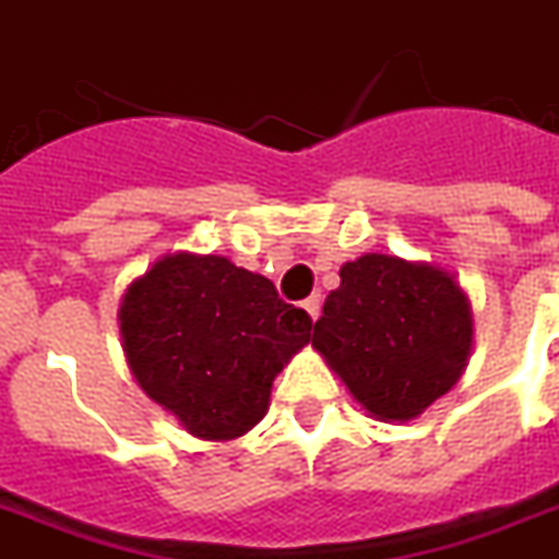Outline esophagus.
I'll return each mask as SVG.
<instances>
[{"instance_id":"obj_1","label":"esophagus","mask_w":559,"mask_h":559,"mask_svg":"<svg viewBox=\"0 0 559 559\" xmlns=\"http://www.w3.org/2000/svg\"><path fill=\"white\" fill-rule=\"evenodd\" d=\"M302 309H306V314H309L311 320H318V314H320V294H311L309 300H302Z\"/></svg>"}]
</instances>
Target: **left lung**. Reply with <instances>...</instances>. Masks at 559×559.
Segmentation results:
<instances>
[{"label":"left lung","instance_id":"left-lung-1","mask_svg":"<svg viewBox=\"0 0 559 559\" xmlns=\"http://www.w3.org/2000/svg\"><path fill=\"white\" fill-rule=\"evenodd\" d=\"M311 347L370 417L408 423L464 373L473 309L443 267L367 253L341 267Z\"/></svg>","mask_w":559,"mask_h":559}]
</instances>
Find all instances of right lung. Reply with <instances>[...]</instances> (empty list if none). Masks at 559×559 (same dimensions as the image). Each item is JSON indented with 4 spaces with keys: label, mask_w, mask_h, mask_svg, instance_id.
I'll return each instance as SVG.
<instances>
[{
    "label": "right lung",
    "mask_w": 559,
    "mask_h": 559,
    "mask_svg": "<svg viewBox=\"0 0 559 559\" xmlns=\"http://www.w3.org/2000/svg\"><path fill=\"white\" fill-rule=\"evenodd\" d=\"M124 356L151 400L201 440H236L265 417L271 384L311 338V318L227 257L171 253L119 309Z\"/></svg>",
    "instance_id": "1"
}]
</instances>
